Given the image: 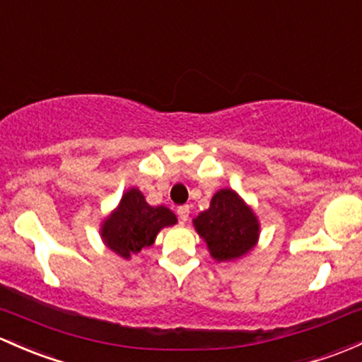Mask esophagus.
I'll return each mask as SVG.
<instances>
[{
    "label": "esophagus",
    "mask_w": 362,
    "mask_h": 362,
    "mask_svg": "<svg viewBox=\"0 0 362 362\" xmlns=\"http://www.w3.org/2000/svg\"><path fill=\"white\" fill-rule=\"evenodd\" d=\"M178 218H180V222H187L189 218V213H191V208L187 206V204H184V206H178Z\"/></svg>",
    "instance_id": "1"
}]
</instances>
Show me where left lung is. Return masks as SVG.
Returning a JSON list of instances; mask_svg holds the SVG:
<instances>
[{
	"instance_id": "1",
	"label": "left lung",
	"mask_w": 362,
	"mask_h": 362,
	"mask_svg": "<svg viewBox=\"0 0 362 362\" xmlns=\"http://www.w3.org/2000/svg\"><path fill=\"white\" fill-rule=\"evenodd\" d=\"M192 222L216 262L241 258L257 245L260 234L257 215L232 189H220L210 208Z\"/></svg>"
}]
</instances>
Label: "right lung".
Segmentation results:
<instances>
[{
	"label": "right lung",
	"mask_w": 362,
	"mask_h": 362,
	"mask_svg": "<svg viewBox=\"0 0 362 362\" xmlns=\"http://www.w3.org/2000/svg\"><path fill=\"white\" fill-rule=\"evenodd\" d=\"M177 216L166 206H151L139 189H128L100 227L102 241L123 258H130L156 241L165 227L175 226Z\"/></svg>",
	"instance_id": "1"
}]
</instances>
